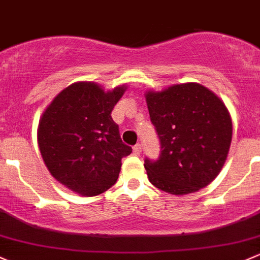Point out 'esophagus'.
<instances>
[{
  "label": "esophagus",
  "instance_id": "esophagus-1",
  "mask_svg": "<svg viewBox=\"0 0 260 260\" xmlns=\"http://www.w3.org/2000/svg\"><path fill=\"white\" fill-rule=\"evenodd\" d=\"M133 152H134V155H140L141 154V145H140V144H136V145H134Z\"/></svg>",
  "mask_w": 260,
  "mask_h": 260
}]
</instances>
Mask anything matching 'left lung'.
<instances>
[{
	"label": "left lung",
	"mask_w": 260,
	"mask_h": 260,
	"mask_svg": "<svg viewBox=\"0 0 260 260\" xmlns=\"http://www.w3.org/2000/svg\"><path fill=\"white\" fill-rule=\"evenodd\" d=\"M150 120L161 151L145 157L149 180L174 195L198 191L215 179L225 162L233 125L220 99L199 84L174 85L146 93Z\"/></svg>",
	"instance_id": "left-lung-1"
}]
</instances>
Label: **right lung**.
<instances>
[{
    "label": "right lung",
    "mask_w": 260,
    "mask_h": 260,
    "mask_svg": "<svg viewBox=\"0 0 260 260\" xmlns=\"http://www.w3.org/2000/svg\"><path fill=\"white\" fill-rule=\"evenodd\" d=\"M124 86L105 92L92 82H76L61 91L42 115L39 146L51 175L81 195L110 189L131 154L122 143L111 111Z\"/></svg>",
    "instance_id": "add662e5"
}]
</instances>
